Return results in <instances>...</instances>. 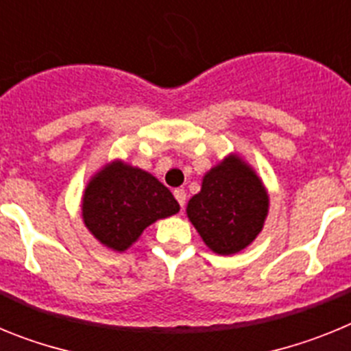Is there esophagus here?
<instances>
[{
    "label": "esophagus",
    "mask_w": 351,
    "mask_h": 351,
    "mask_svg": "<svg viewBox=\"0 0 351 351\" xmlns=\"http://www.w3.org/2000/svg\"><path fill=\"white\" fill-rule=\"evenodd\" d=\"M173 197H176V200L179 202V206L184 207V204H186V191L184 190H181V188L173 190Z\"/></svg>",
    "instance_id": "obj_1"
}]
</instances>
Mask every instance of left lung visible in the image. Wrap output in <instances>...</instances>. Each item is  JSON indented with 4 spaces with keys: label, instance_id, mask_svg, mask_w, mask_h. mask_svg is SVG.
I'll list each match as a JSON object with an SVG mask.
<instances>
[{
    "label": "left lung",
    "instance_id": "1",
    "mask_svg": "<svg viewBox=\"0 0 351 351\" xmlns=\"http://www.w3.org/2000/svg\"><path fill=\"white\" fill-rule=\"evenodd\" d=\"M186 214L210 251L235 255L250 246L265 225L267 188L247 161L230 153L204 173L202 188L190 198Z\"/></svg>",
    "mask_w": 351,
    "mask_h": 351
}]
</instances>
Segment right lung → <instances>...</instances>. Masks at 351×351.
<instances>
[{
	"instance_id": "obj_1",
	"label": "right lung",
	"mask_w": 351,
	"mask_h": 351,
	"mask_svg": "<svg viewBox=\"0 0 351 351\" xmlns=\"http://www.w3.org/2000/svg\"><path fill=\"white\" fill-rule=\"evenodd\" d=\"M179 204L153 173L123 160L105 163L88 181L80 214L93 237L123 253L158 219L179 213Z\"/></svg>"
}]
</instances>
